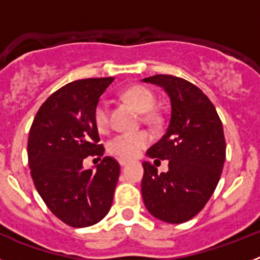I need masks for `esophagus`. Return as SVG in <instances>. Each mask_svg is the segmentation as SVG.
<instances>
[{
  "mask_svg": "<svg viewBox=\"0 0 260 260\" xmlns=\"http://www.w3.org/2000/svg\"><path fill=\"white\" fill-rule=\"evenodd\" d=\"M118 162L121 167H125V165H127L130 161H128V160H123V158H118Z\"/></svg>",
  "mask_w": 260,
  "mask_h": 260,
  "instance_id": "obj_1",
  "label": "esophagus"
}]
</instances>
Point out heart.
I'll list each match as a JSON object with an SVG mask.
<instances>
[{"mask_svg": "<svg viewBox=\"0 0 260 260\" xmlns=\"http://www.w3.org/2000/svg\"><path fill=\"white\" fill-rule=\"evenodd\" d=\"M125 102L130 103L138 112L143 113V119L147 123L156 125L160 122V116L153 108L156 105V96L150 88L144 86L128 87L121 93ZM93 123L100 133H105L109 128V105L105 100H100L93 110ZM150 133H122L113 137L108 142V152L123 160L137 157L142 150L151 143Z\"/></svg>", "mask_w": 260, "mask_h": 260, "instance_id": "b5f03b06", "label": "heart"}]
</instances>
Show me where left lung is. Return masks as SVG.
Returning <instances> with one entry per match:
<instances>
[{
    "mask_svg": "<svg viewBox=\"0 0 260 260\" xmlns=\"http://www.w3.org/2000/svg\"><path fill=\"white\" fill-rule=\"evenodd\" d=\"M162 87L171 99L167 133L147 156L169 160L157 173L144 161L142 195L156 219L181 224L198 215L215 191L225 161V138L219 114L201 88L182 78L157 74L142 79Z\"/></svg>",
    "mask_w": 260,
    "mask_h": 260,
    "instance_id": "1",
    "label": "left lung"
}]
</instances>
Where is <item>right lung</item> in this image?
<instances>
[{
    "instance_id": "add662e5",
    "label": "right lung",
    "mask_w": 260,
    "mask_h": 260,
    "mask_svg": "<svg viewBox=\"0 0 260 260\" xmlns=\"http://www.w3.org/2000/svg\"><path fill=\"white\" fill-rule=\"evenodd\" d=\"M114 78L75 80L57 89L32 122L27 153L31 177L48 208L73 228L89 226L109 212L119 177L116 158L105 156L84 169L87 156L104 155L93 110Z\"/></svg>"
}]
</instances>
